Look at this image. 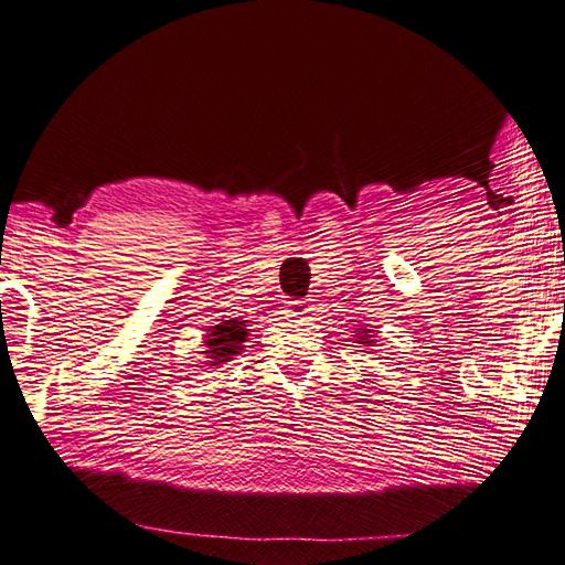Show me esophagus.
Instances as JSON below:
<instances>
[{
  "instance_id": "obj_1",
  "label": "esophagus",
  "mask_w": 565,
  "mask_h": 565,
  "mask_svg": "<svg viewBox=\"0 0 565 565\" xmlns=\"http://www.w3.org/2000/svg\"><path fill=\"white\" fill-rule=\"evenodd\" d=\"M310 310H312V300L285 302V312H288V318H302V315H310Z\"/></svg>"
}]
</instances>
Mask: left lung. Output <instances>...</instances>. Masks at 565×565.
<instances>
[{"mask_svg": "<svg viewBox=\"0 0 565 565\" xmlns=\"http://www.w3.org/2000/svg\"><path fill=\"white\" fill-rule=\"evenodd\" d=\"M354 330V334H352V338H358V340H354V342H358V344H362V348H367V350H372V348H377V344H374V342H377V340H374V330H367V328H364V324H362V328H352Z\"/></svg>", "mask_w": 565, "mask_h": 565, "instance_id": "left-lung-1", "label": "left lung"}]
</instances>
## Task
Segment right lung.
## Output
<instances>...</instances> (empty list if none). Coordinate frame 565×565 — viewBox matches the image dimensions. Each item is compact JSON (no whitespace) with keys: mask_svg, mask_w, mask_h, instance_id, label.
I'll list each match as a JSON object with an SVG mask.
<instances>
[{"mask_svg":"<svg viewBox=\"0 0 565 565\" xmlns=\"http://www.w3.org/2000/svg\"><path fill=\"white\" fill-rule=\"evenodd\" d=\"M250 324L247 320L241 318H231V320H221L213 328H207L203 334V358L207 367H217V364L231 362L235 354H241L247 342V334H250Z\"/></svg>","mask_w":565,"mask_h":565,"instance_id":"1","label":"right lung"}]
</instances>
